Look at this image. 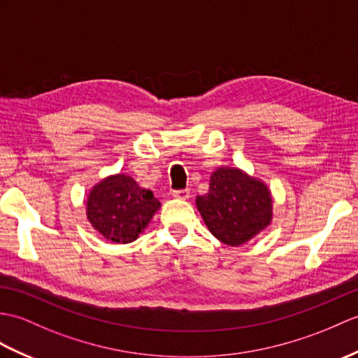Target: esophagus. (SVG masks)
Wrapping results in <instances>:
<instances>
[{"mask_svg":"<svg viewBox=\"0 0 358 358\" xmlns=\"http://www.w3.org/2000/svg\"><path fill=\"white\" fill-rule=\"evenodd\" d=\"M173 198H178V199H187L189 198V195H190V192L187 189H181V190H172V194H171Z\"/></svg>","mask_w":358,"mask_h":358,"instance_id":"34e87169","label":"esophagus"}]
</instances>
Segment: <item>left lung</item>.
Wrapping results in <instances>:
<instances>
[{"label": "left lung", "mask_w": 358, "mask_h": 358, "mask_svg": "<svg viewBox=\"0 0 358 358\" xmlns=\"http://www.w3.org/2000/svg\"><path fill=\"white\" fill-rule=\"evenodd\" d=\"M195 203L210 234L231 247L248 243L273 220L268 186L239 168L212 172L209 192L196 196Z\"/></svg>", "instance_id": "8db88e82"}]
</instances>
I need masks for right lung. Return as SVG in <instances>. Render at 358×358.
<instances>
[{
    "label": "right lung",
    "mask_w": 358,
    "mask_h": 358,
    "mask_svg": "<svg viewBox=\"0 0 358 358\" xmlns=\"http://www.w3.org/2000/svg\"><path fill=\"white\" fill-rule=\"evenodd\" d=\"M87 220L94 230L113 243L136 241L162 204L151 190L140 187L127 173L108 176L90 190Z\"/></svg>",
    "instance_id": "add662e5"
}]
</instances>
